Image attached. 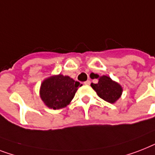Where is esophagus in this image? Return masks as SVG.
I'll use <instances>...</instances> for the list:
<instances>
[{"mask_svg": "<svg viewBox=\"0 0 155 155\" xmlns=\"http://www.w3.org/2000/svg\"><path fill=\"white\" fill-rule=\"evenodd\" d=\"M84 84H85V85H90V84H91V81H90V80H87V81L84 82Z\"/></svg>", "mask_w": 155, "mask_h": 155, "instance_id": "34e87169", "label": "esophagus"}]
</instances>
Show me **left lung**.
I'll use <instances>...</instances> for the list:
<instances>
[{"mask_svg": "<svg viewBox=\"0 0 155 155\" xmlns=\"http://www.w3.org/2000/svg\"><path fill=\"white\" fill-rule=\"evenodd\" d=\"M92 79H99L97 84H91V87L104 100L113 104L121 96L123 91L121 86L112 81L110 77L106 75L99 77L98 75L93 73Z\"/></svg>", "mask_w": 155, "mask_h": 155, "instance_id": "left-lung-1", "label": "left lung"}]
</instances>
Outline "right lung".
I'll return each mask as SVG.
<instances>
[{"mask_svg":"<svg viewBox=\"0 0 155 155\" xmlns=\"http://www.w3.org/2000/svg\"><path fill=\"white\" fill-rule=\"evenodd\" d=\"M80 82L69 76L55 75L45 80L41 84V98L48 107L54 110L66 107L74 98Z\"/></svg>","mask_w":155,"mask_h":155,"instance_id":"1","label":"right lung"}]
</instances>
